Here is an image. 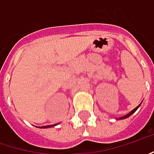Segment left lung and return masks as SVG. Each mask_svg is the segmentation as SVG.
<instances>
[{"label": "left lung", "instance_id": "left-lung-1", "mask_svg": "<svg viewBox=\"0 0 154 154\" xmlns=\"http://www.w3.org/2000/svg\"><path fill=\"white\" fill-rule=\"evenodd\" d=\"M141 103H140V104L138 105L137 107H136L135 109H132V110H131V112H129V113H128L127 115L124 116H121V117H119V118H116V120H117V119H118V120H121V119H125V118H127V117H129V116H131L132 115V114H133V113H134V112H135V111L137 110V109L139 108V106L141 105Z\"/></svg>", "mask_w": 154, "mask_h": 154}]
</instances>
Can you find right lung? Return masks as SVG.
<instances>
[{"mask_svg":"<svg viewBox=\"0 0 154 154\" xmlns=\"http://www.w3.org/2000/svg\"><path fill=\"white\" fill-rule=\"evenodd\" d=\"M59 124H56V125H46V126H41L39 127V128H50V127H53V126H56V125H58Z\"/></svg>","mask_w":154,"mask_h":154,"instance_id":"right-lung-1","label":"right lung"}]
</instances>
